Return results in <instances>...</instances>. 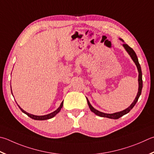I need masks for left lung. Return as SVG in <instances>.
<instances>
[{
  "label": "left lung",
  "mask_w": 154,
  "mask_h": 154,
  "mask_svg": "<svg viewBox=\"0 0 154 154\" xmlns=\"http://www.w3.org/2000/svg\"><path fill=\"white\" fill-rule=\"evenodd\" d=\"M120 40L123 41L122 40V39H120ZM122 46L125 48V49L126 50V51L128 52V54L130 55V57L132 58V60H133V62L135 63V65L137 66V68L138 70V72H139V77H138V83H139V89H138V92H137V96L135 97V99L134 100L133 102L130 105V106H128V107L125 109V110L121 111V112H115V113H113V114H106V113H104V112H100L99 110H96V109H95L93 106L91 105L90 103H89L88 99L87 98V101H88V104L89 108H90V110L91 112H93L94 113H95L96 114V115L99 116H101V117H106V118H108V119H118L119 118H121V116H122L125 114H127L129 112L131 111V109H132L134 106L136 104L137 102L138 101V99L139 96H140V95L141 94V90H142V88H143V80H142V72H141V66L139 65V60H138V58L137 57L136 55V53L135 52V51L133 50V48H131L130 46H128L127 44H122Z\"/></svg>",
  "instance_id": "8db88e82"
}]
</instances>
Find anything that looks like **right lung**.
<instances>
[{
	"mask_svg": "<svg viewBox=\"0 0 154 154\" xmlns=\"http://www.w3.org/2000/svg\"><path fill=\"white\" fill-rule=\"evenodd\" d=\"M11 93H12V91H11ZM63 102H62V103H61L59 107L58 108V109H57V110L53 112L50 113V114H46V115H44V116H36V115H33V114H29L28 112H27L23 110V109H22L20 107V106L18 105L19 108H20V110L22 112H23V113L27 114V116H28L29 117H30V118H32V119L37 120V121H44V120H48V119L53 118V117H54L55 115H57V114L60 111L61 108H63Z\"/></svg>",
	"mask_w": 154,
	"mask_h": 154,
	"instance_id": "right-lung-1",
	"label": "right lung"
}]
</instances>
